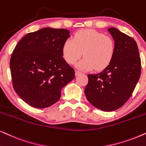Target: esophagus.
<instances>
[{
    "label": "esophagus",
    "instance_id": "esophagus-1",
    "mask_svg": "<svg viewBox=\"0 0 146 146\" xmlns=\"http://www.w3.org/2000/svg\"><path fill=\"white\" fill-rule=\"evenodd\" d=\"M82 74V72H80V71H78V70H76V72H75V74H76V76H79L80 74Z\"/></svg>",
    "mask_w": 146,
    "mask_h": 146
}]
</instances>
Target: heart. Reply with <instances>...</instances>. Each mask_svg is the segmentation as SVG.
Segmentation results:
<instances>
[{"mask_svg":"<svg viewBox=\"0 0 146 146\" xmlns=\"http://www.w3.org/2000/svg\"><path fill=\"white\" fill-rule=\"evenodd\" d=\"M115 52L114 39L93 29L76 32L72 39H66L62 54L67 63L74 64L82 54L84 58L78 63L81 70H90L106 68L112 61Z\"/></svg>","mask_w":146,"mask_h":146,"instance_id":"b5f03b06","label":"heart"}]
</instances>
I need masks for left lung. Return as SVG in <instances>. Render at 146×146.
I'll return each instance as SVG.
<instances>
[{"label":"left lung","instance_id":"obj_1","mask_svg":"<svg viewBox=\"0 0 146 146\" xmlns=\"http://www.w3.org/2000/svg\"><path fill=\"white\" fill-rule=\"evenodd\" d=\"M108 31L115 41V55L103 71L88 75L84 93L94 107L113 111L121 107L133 93L141 74V58L132 37L114 27Z\"/></svg>","mask_w":146,"mask_h":146}]
</instances>
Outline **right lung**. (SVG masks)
<instances>
[{"mask_svg": "<svg viewBox=\"0 0 146 146\" xmlns=\"http://www.w3.org/2000/svg\"><path fill=\"white\" fill-rule=\"evenodd\" d=\"M70 37L65 29L45 27L25 35L10 60L13 86L31 107H50L60 98L61 90L75 77L63 58L62 48Z\"/></svg>", "mask_w": 146, "mask_h": 146, "instance_id": "1", "label": "right lung"}]
</instances>
